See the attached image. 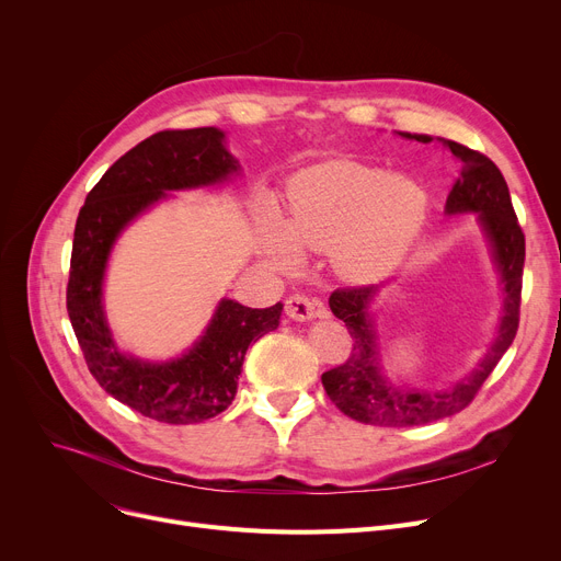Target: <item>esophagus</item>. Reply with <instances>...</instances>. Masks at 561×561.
<instances>
[{"label":"esophagus","instance_id":"esophagus-1","mask_svg":"<svg viewBox=\"0 0 561 561\" xmlns=\"http://www.w3.org/2000/svg\"><path fill=\"white\" fill-rule=\"evenodd\" d=\"M286 316H290L293 320H311L316 316H328L318 307V302H313L305 293H293V296L286 298L284 302Z\"/></svg>","mask_w":561,"mask_h":561}]
</instances>
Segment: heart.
Masks as SVG:
<instances>
[{
  "label": "heart",
  "mask_w": 561,
  "mask_h": 561,
  "mask_svg": "<svg viewBox=\"0 0 561 561\" xmlns=\"http://www.w3.org/2000/svg\"><path fill=\"white\" fill-rule=\"evenodd\" d=\"M427 209L421 186L387 170L328 163L302 174L290 191L288 240L271 239L282 263L298 261V245L332 250L334 268L350 282L391 271L419 233Z\"/></svg>",
  "instance_id": "heart-1"
}]
</instances>
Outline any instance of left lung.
<instances>
[{"label":"left lung","instance_id":"1","mask_svg":"<svg viewBox=\"0 0 561 561\" xmlns=\"http://www.w3.org/2000/svg\"><path fill=\"white\" fill-rule=\"evenodd\" d=\"M419 142H430L425 134H402ZM444 150L453 154L459 165V174L446 199L448 214L478 211L480 222L491 239L495 263L505 284V311L500 320L497 339L491 345L484 362L470 373L453 391L427 393L393 389L379 375L375 334L368 320V302L377 293V286H343L330 296V309L345 322L352 336L350 357L322 373V387L330 400L352 421L379 427H414L427 425L440 419L459 414L480 393L486 377L503 359L518 332L520 318V290H523V263H525V233L518 225L512 206L510 188L503 172L478 150L440 138Z\"/></svg>","mask_w":561,"mask_h":561}]
</instances>
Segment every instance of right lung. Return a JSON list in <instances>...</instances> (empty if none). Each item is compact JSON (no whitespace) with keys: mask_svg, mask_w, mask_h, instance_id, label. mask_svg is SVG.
Instances as JSON below:
<instances>
[{"mask_svg":"<svg viewBox=\"0 0 561 561\" xmlns=\"http://www.w3.org/2000/svg\"><path fill=\"white\" fill-rule=\"evenodd\" d=\"M236 161L214 127L165 129L117 159L88 193L77 225L66 290L68 316L98 385L138 414L191 425L225 411L252 341L277 330L282 302L250 309L222 300L209 330L182 359L145 364L117 352L102 313V277L117 233L165 191L222 182Z\"/></svg>","mask_w":561,"mask_h":561,"instance_id":"right-lung-1","label":"right lung"}]
</instances>
